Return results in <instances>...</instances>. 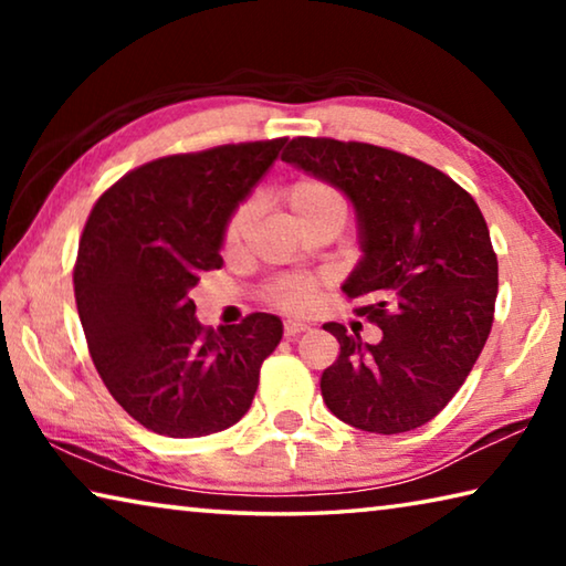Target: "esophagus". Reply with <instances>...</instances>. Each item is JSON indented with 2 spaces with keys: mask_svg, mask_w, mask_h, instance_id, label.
<instances>
[{
  "mask_svg": "<svg viewBox=\"0 0 566 566\" xmlns=\"http://www.w3.org/2000/svg\"><path fill=\"white\" fill-rule=\"evenodd\" d=\"M306 329H310V322L302 319V317H286V319H284L286 337H296V334H302V332H306Z\"/></svg>",
  "mask_w": 566,
  "mask_h": 566,
  "instance_id": "34e87169",
  "label": "esophagus"
}]
</instances>
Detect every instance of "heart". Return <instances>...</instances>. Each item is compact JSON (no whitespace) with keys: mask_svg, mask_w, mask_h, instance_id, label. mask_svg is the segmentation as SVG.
<instances>
[{"mask_svg":"<svg viewBox=\"0 0 566 566\" xmlns=\"http://www.w3.org/2000/svg\"><path fill=\"white\" fill-rule=\"evenodd\" d=\"M296 207H300L304 214H327L329 202H327V197L322 195V191H314V189H306L304 191L302 189V195H296ZM239 227H242V222H234L232 224V234L239 232ZM294 296H296V300H304L306 292L304 290H296Z\"/></svg>","mask_w":566,"mask_h":566,"instance_id":"b5f03b06","label":"heart"}]
</instances>
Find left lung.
I'll return each instance as SVG.
<instances>
[{"instance_id": "obj_1", "label": "left lung", "mask_w": 566, "mask_h": 566, "mask_svg": "<svg viewBox=\"0 0 566 566\" xmlns=\"http://www.w3.org/2000/svg\"><path fill=\"white\" fill-rule=\"evenodd\" d=\"M282 161L339 191L357 217V254L342 290L367 296L381 337L339 334L322 375L334 417L367 432L424 427L457 395L492 327L500 284L476 202L437 167L377 147L296 137Z\"/></svg>"}]
</instances>
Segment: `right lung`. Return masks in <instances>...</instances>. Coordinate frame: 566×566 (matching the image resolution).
Masks as SVG:
<instances>
[{
	"label": "right lung",
	"instance_id": "obj_1",
	"mask_svg": "<svg viewBox=\"0 0 566 566\" xmlns=\"http://www.w3.org/2000/svg\"><path fill=\"white\" fill-rule=\"evenodd\" d=\"M286 139L149 161L104 195L82 234L76 304L112 397L149 432L205 437L242 419L262 361L282 342L276 314L202 334L195 286L222 264L224 222L270 175Z\"/></svg>",
	"mask_w": 566,
	"mask_h": 566
}]
</instances>
